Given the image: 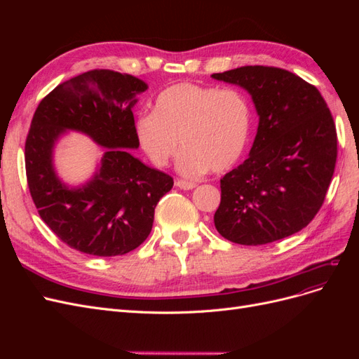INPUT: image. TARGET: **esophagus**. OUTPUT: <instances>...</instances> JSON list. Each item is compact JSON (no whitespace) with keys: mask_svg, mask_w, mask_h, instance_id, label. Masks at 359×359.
Here are the masks:
<instances>
[{"mask_svg":"<svg viewBox=\"0 0 359 359\" xmlns=\"http://www.w3.org/2000/svg\"><path fill=\"white\" fill-rule=\"evenodd\" d=\"M175 186L181 190H193L194 187H196V184L191 182V181H186V180H177Z\"/></svg>","mask_w":359,"mask_h":359,"instance_id":"obj_1","label":"esophagus"}]
</instances>
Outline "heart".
<instances>
[{
  "instance_id": "heart-1",
  "label": "heart",
  "mask_w": 359,
  "mask_h": 359,
  "mask_svg": "<svg viewBox=\"0 0 359 359\" xmlns=\"http://www.w3.org/2000/svg\"><path fill=\"white\" fill-rule=\"evenodd\" d=\"M250 124L252 114L243 93L180 82L156 97L153 112L136 119L135 135L158 168L175 156L180 139L184 148L178 170L198 177L208 169L223 172L235 165L247 145Z\"/></svg>"
}]
</instances>
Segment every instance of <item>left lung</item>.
Masks as SVG:
<instances>
[{
  "instance_id": "1",
  "label": "left lung",
  "mask_w": 359,
  "mask_h": 359,
  "mask_svg": "<svg viewBox=\"0 0 359 359\" xmlns=\"http://www.w3.org/2000/svg\"><path fill=\"white\" fill-rule=\"evenodd\" d=\"M211 76L244 88L259 115L248 158L220 180L215 229L243 245L299 232L320 210L334 175L337 132L327 102L283 69L244 66Z\"/></svg>"
}]
</instances>
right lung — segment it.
Wrapping results in <instances>:
<instances>
[{
  "mask_svg": "<svg viewBox=\"0 0 359 359\" xmlns=\"http://www.w3.org/2000/svg\"><path fill=\"white\" fill-rule=\"evenodd\" d=\"M148 85L132 74L90 70L62 82L43 99L25 142L31 198L41 220L62 243L93 256H119L142 244L158 201L170 191L168 173L144 165L133 106ZM69 129L106 147L91 180L69 188L53 168V148Z\"/></svg>",
  "mask_w": 359,
  "mask_h": 359,
  "instance_id": "obj_1",
  "label": "right lung"
}]
</instances>
